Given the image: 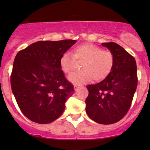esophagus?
Masks as SVG:
<instances>
[{
    "label": "esophagus",
    "mask_w": 150,
    "mask_h": 150,
    "mask_svg": "<svg viewBox=\"0 0 150 150\" xmlns=\"http://www.w3.org/2000/svg\"><path fill=\"white\" fill-rule=\"evenodd\" d=\"M78 89H79V86L78 85H74V89H75V92H77V90H78Z\"/></svg>",
    "instance_id": "esophagus-1"
}]
</instances>
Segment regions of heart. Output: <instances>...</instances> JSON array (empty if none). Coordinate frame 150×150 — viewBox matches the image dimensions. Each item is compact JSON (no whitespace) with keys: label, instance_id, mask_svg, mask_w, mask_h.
Segmentation results:
<instances>
[{"label":"heart","instance_id":"1","mask_svg":"<svg viewBox=\"0 0 150 150\" xmlns=\"http://www.w3.org/2000/svg\"><path fill=\"white\" fill-rule=\"evenodd\" d=\"M65 53L60 58V65L65 74L73 71L75 61L83 62L80 66L82 72L75 73L68 77V80L75 85L89 82L92 79L101 81L106 78L112 70L114 58L112 53L104 51L101 47L92 44H81L74 49V55Z\"/></svg>","mask_w":150,"mask_h":150}]
</instances>
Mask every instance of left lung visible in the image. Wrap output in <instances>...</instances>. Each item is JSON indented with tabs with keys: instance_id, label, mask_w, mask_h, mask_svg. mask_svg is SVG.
I'll list each match as a JSON object with an SVG mask.
<instances>
[{
	"instance_id": "left-lung-1",
	"label": "left lung",
	"mask_w": 150,
	"mask_h": 150,
	"mask_svg": "<svg viewBox=\"0 0 150 150\" xmlns=\"http://www.w3.org/2000/svg\"><path fill=\"white\" fill-rule=\"evenodd\" d=\"M101 45L112 53L114 63L104 80L87 86L85 109L91 119L108 125L122 119L130 107L137 85V66L135 58L116 43Z\"/></svg>"
}]
</instances>
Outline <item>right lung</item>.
<instances>
[{
    "instance_id": "add662e5",
    "label": "right lung",
    "mask_w": 150,
    "mask_h": 150,
    "mask_svg": "<svg viewBox=\"0 0 150 150\" xmlns=\"http://www.w3.org/2000/svg\"><path fill=\"white\" fill-rule=\"evenodd\" d=\"M76 40L37 42L19 51L10 82L19 107L27 118L41 124L56 120L74 94L65 77L60 58Z\"/></svg>"
}]
</instances>
